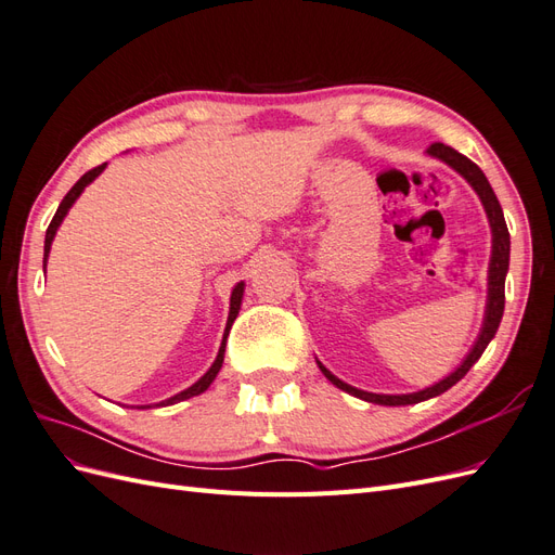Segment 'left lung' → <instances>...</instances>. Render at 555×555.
Returning a JSON list of instances; mask_svg holds the SVG:
<instances>
[{
	"label": "left lung",
	"mask_w": 555,
	"mask_h": 555,
	"mask_svg": "<svg viewBox=\"0 0 555 555\" xmlns=\"http://www.w3.org/2000/svg\"><path fill=\"white\" fill-rule=\"evenodd\" d=\"M426 155L435 157L444 162L447 166H451L453 171H456L461 178H465V182L473 188L481 201V206L486 210V217H489V224H491V261H489V296H486V310H483V324L481 331L477 335V340L473 345V349L467 351V357L461 361V365L456 371L449 373L444 379L435 382L433 386H426L422 391H414V393H371V391H361L357 386H351L343 379L335 377L328 367L322 365V361H317L319 371L324 373V377L338 386V389L347 391L349 396H357L365 402H375V405H389V408H398V405H414V402H422L428 398H435L444 393L447 389H451L453 384L461 382L469 367H473L479 357L483 354V349L489 347V343L495 338L498 326L502 322V312H505V278L509 271V231L505 224V215H502L500 208V201L491 188V182L486 180L483 171L475 162H469L465 155H461L459 150H453L444 143H433Z\"/></svg>",
	"instance_id": "left-lung-1"
}]
</instances>
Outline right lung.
I'll return each mask as SVG.
<instances>
[{
  "label": "right lung",
  "mask_w": 555,
  "mask_h": 555,
  "mask_svg": "<svg viewBox=\"0 0 555 555\" xmlns=\"http://www.w3.org/2000/svg\"><path fill=\"white\" fill-rule=\"evenodd\" d=\"M104 169H106V164L96 166V169L88 171L86 176H82V178L74 184V188L69 190V194H66V196L62 198V204H60V208H57V212H55V217H53V222H50V227H48V231H46V243H43V268H46V263H48L50 245H53V241H55V233H57V229H60L62 220L66 217V212H69V208L76 204V198L82 194V190H86L88 184H90L94 178L102 176V171H104ZM243 292H245V282H238L236 287L231 289V306H229V319H227V328H224V335H222V345H220V351H217V357H215L212 365H210L208 371H206V375L201 377V379H196V382H194L192 386H188V389H184V391H180V393H176V396H171V398H166V400L157 402V408L176 405V402H180V400H188V398H192V396L204 393V391L208 389V386L212 384V379L217 377V373L222 371V363H224V349H227V338H229L231 324L236 322V317H238V310H241V304H243ZM147 408H153V405H141L139 410H147Z\"/></svg>",
  "instance_id": "right-lung-1"
}]
</instances>
